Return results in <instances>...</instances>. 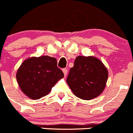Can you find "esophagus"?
Returning a JSON list of instances; mask_svg holds the SVG:
<instances>
[{
	"mask_svg": "<svg viewBox=\"0 0 133 133\" xmlns=\"http://www.w3.org/2000/svg\"><path fill=\"white\" fill-rule=\"evenodd\" d=\"M63 72L64 75V77H66V75H67V72H68V70L66 69H63Z\"/></svg>",
	"mask_w": 133,
	"mask_h": 133,
	"instance_id": "1",
	"label": "esophagus"
}]
</instances>
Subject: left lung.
<instances>
[{
    "label": "left lung",
    "instance_id": "8db88e82",
    "mask_svg": "<svg viewBox=\"0 0 133 133\" xmlns=\"http://www.w3.org/2000/svg\"><path fill=\"white\" fill-rule=\"evenodd\" d=\"M109 72L102 61L95 56H77L70 69L66 83L76 97L91 100L106 87Z\"/></svg>",
    "mask_w": 133,
    "mask_h": 133
}]
</instances>
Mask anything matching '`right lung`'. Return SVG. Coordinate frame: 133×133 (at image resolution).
Wrapping results in <instances>:
<instances>
[{
  "label": "right lung",
  "instance_id": "right-lung-1",
  "mask_svg": "<svg viewBox=\"0 0 133 133\" xmlns=\"http://www.w3.org/2000/svg\"><path fill=\"white\" fill-rule=\"evenodd\" d=\"M16 77L23 93L36 100L48 95L55 84L64 77V74L57 67L55 58L32 56L23 61Z\"/></svg>",
  "mask_w": 133,
  "mask_h": 133
}]
</instances>
